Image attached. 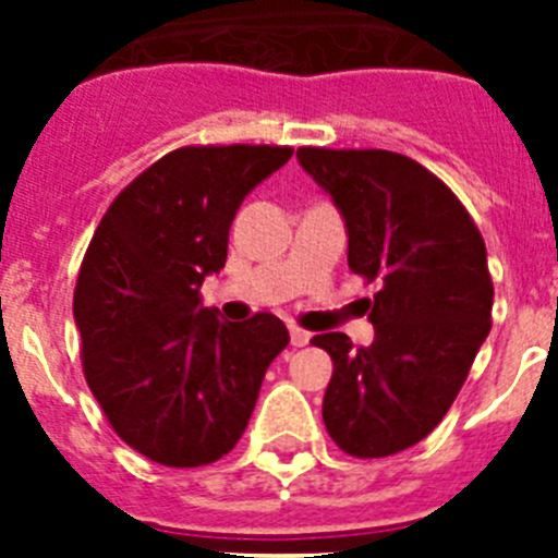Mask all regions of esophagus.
Instances as JSON below:
<instances>
[{
	"label": "esophagus",
	"mask_w": 558,
	"mask_h": 558,
	"mask_svg": "<svg viewBox=\"0 0 558 558\" xmlns=\"http://www.w3.org/2000/svg\"><path fill=\"white\" fill-rule=\"evenodd\" d=\"M310 338H313V335H310V332H304V329H299V327H290V343H293V347H307V343H310Z\"/></svg>",
	"instance_id": "esophagus-1"
}]
</instances>
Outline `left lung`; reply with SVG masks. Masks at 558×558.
Returning <instances> with one entry per match:
<instances>
[{
	"instance_id": "left-lung-1",
	"label": "left lung",
	"mask_w": 558,
	"mask_h": 558,
	"mask_svg": "<svg viewBox=\"0 0 558 558\" xmlns=\"http://www.w3.org/2000/svg\"><path fill=\"white\" fill-rule=\"evenodd\" d=\"M295 159L343 218L349 268L379 282L372 347L313 338L335 363L324 425L349 456H393L445 418L489 335L486 245L461 201L402 153L302 147Z\"/></svg>"
}]
</instances>
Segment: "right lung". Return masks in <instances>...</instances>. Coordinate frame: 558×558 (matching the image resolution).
Masks as SVG:
<instances>
[{
	"mask_svg": "<svg viewBox=\"0 0 558 558\" xmlns=\"http://www.w3.org/2000/svg\"><path fill=\"white\" fill-rule=\"evenodd\" d=\"M293 156L229 145L167 153L97 226L75 288L86 383L117 436L165 466H204L240 441L288 347L270 313L223 322L201 284L220 274L236 209Z\"/></svg>",
	"mask_w": 558,
	"mask_h": 558,
	"instance_id": "add662e5",
	"label": "right lung"
}]
</instances>
